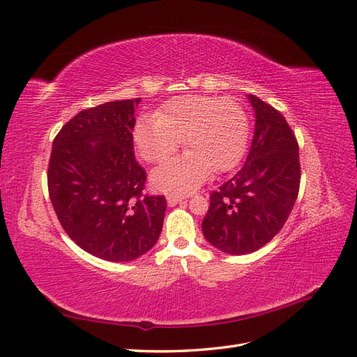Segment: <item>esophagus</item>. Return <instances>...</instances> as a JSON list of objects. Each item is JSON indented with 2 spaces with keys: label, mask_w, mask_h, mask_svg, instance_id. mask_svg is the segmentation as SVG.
<instances>
[{
  "label": "esophagus",
  "mask_w": 357,
  "mask_h": 357,
  "mask_svg": "<svg viewBox=\"0 0 357 357\" xmlns=\"http://www.w3.org/2000/svg\"><path fill=\"white\" fill-rule=\"evenodd\" d=\"M188 197L186 195H177V193H169V195L167 197V201H168V205H176L178 202H181L183 199H186Z\"/></svg>",
  "instance_id": "34e87169"
}]
</instances>
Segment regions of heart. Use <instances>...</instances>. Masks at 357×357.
<instances>
[{
  "label": "heart",
  "instance_id": "heart-1",
  "mask_svg": "<svg viewBox=\"0 0 357 357\" xmlns=\"http://www.w3.org/2000/svg\"><path fill=\"white\" fill-rule=\"evenodd\" d=\"M183 137L188 152L153 171L152 180L159 189L188 192L211 169L232 168L245 150L248 116L232 98L180 96L168 101L158 116L139 119L134 129L138 152L149 162L168 159Z\"/></svg>",
  "mask_w": 357,
  "mask_h": 357
}]
</instances>
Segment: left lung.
<instances>
[{
	"label": "left lung",
	"instance_id": "obj_1",
	"mask_svg": "<svg viewBox=\"0 0 357 357\" xmlns=\"http://www.w3.org/2000/svg\"><path fill=\"white\" fill-rule=\"evenodd\" d=\"M256 125L250 152L236 174L210 195L202 234L228 255L253 253L283 228L298 198L299 146L284 116L248 95Z\"/></svg>",
	"mask_w": 357,
	"mask_h": 357
}]
</instances>
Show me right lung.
Here are the masks:
<instances>
[{"label": "right lung", "mask_w": 357, "mask_h": 357, "mask_svg": "<svg viewBox=\"0 0 357 357\" xmlns=\"http://www.w3.org/2000/svg\"><path fill=\"white\" fill-rule=\"evenodd\" d=\"M137 100L112 101L75 114L53 139L49 197L63 231L84 252L110 262L147 253L162 231L167 199L147 195L135 160Z\"/></svg>", "instance_id": "obj_1"}]
</instances>
